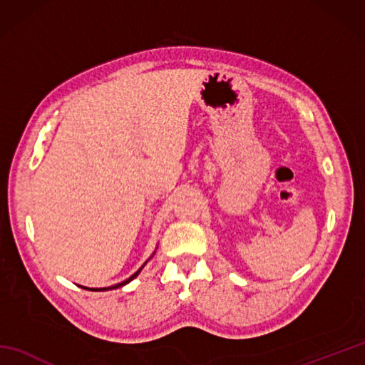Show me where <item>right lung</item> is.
Wrapping results in <instances>:
<instances>
[{
	"label": "right lung",
	"instance_id": "right-lung-1",
	"mask_svg": "<svg viewBox=\"0 0 365 365\" xmlns=\"http://www.w3.org/2000/svg\"><path fill=\"white\" fill-rule=\"evenodd\" d=\"M155 254V252H153ZM147 263V262H145ZM145 263H144V265H145ZM144 265L141 267V268H139L138 271H136V273L135 274H131L128 279H125V281H123V282H119V284H115V285H111V287H102V289H88V287H81V289H86V290H91V292H106V290H113V289H119V287H122V285H125V284H128L130 281H133V279L139 274V273H141V269L144 268Z\"/></svg>",
	"mask_w": 365,
	"mask_h": 365
}]
</instances>
